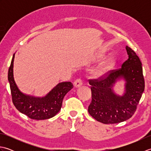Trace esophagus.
I'll list each match as a JSON object with an SVG mask.
<instances>
[{
    "label": "esophagus",
    "instance_id": "obj_1",
    "mask_svg": "<svg viewBox=\"0 0 151 151\" xmlns=\"http://www.w3.org/2000/svg\"><path fill=\"white\" fill-rule=\"evenodd\" d=\"M82 85V81L81 78L76 79L75 81V82H74V86H75V88H78Z\"/></svg>",
    "mask_w": 151,
    "mask_h": 151
}]
</instances>
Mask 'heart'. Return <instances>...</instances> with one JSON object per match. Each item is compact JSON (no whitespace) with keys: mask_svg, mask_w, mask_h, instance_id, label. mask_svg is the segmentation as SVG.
<instances>
[{"mask_svg":"<svg viewBox=\"0 0 151 151\" xmlns=\"http://www.w3.org/2000/svg\"><path fill=\"white\" fill-rule=\"evenodd\" d=\"M105 57L104 54H100L97 57L98 60L103 59ZM115 65V60L113 57H110L106 59L102 63L92 70L91 74L95 77H100L102 75H105L109 70H111Z\"/></svg>","mask_w":151,"mask_h":151,"instance_id":"obj_1","label":"heart"}]
</instances>
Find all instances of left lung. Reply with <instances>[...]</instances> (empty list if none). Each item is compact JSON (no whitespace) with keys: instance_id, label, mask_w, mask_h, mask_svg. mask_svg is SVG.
<instances>
[{"instance_id":"1","label":"left lung","mask_w":151,"mask_h":151,"mask_svg":"<svg viewBox=\"0 0 151 151\" xmlns=\"http://www.w3.org/2000/svg\"><path fill=\"white\" fill-rule=\"evenodd\" d=\"M126 50L129 58L120 69L110 70L103 78L89 80L92 99L88 112L102 123H119L130 119L145 89L142 62L132 49L127 46ZM121 78L126 81L123 96L116 95L112 89Z\"/></svg>"}]
</instances>
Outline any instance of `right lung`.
<instances>
[{"label": "right lung", "instance_id": "add662e5", "mask_svg": "<svg viewBox=\"0 0 151 151\" xmlns=\"http://www.w3.org/2000/svg\"><path fill=\"white\" fill-rule=\"evenodd\" d=\"M14 57L15 54L8 70V78L10 86L12 102L15 108L21 113L32 119L44 120L55 116L61 110L63 97L73 88L72 83H59L43 97H35L22 93L14 81L13 69Z\"/></svg>", "mask_w": 151, "mask_h": 151}]
</instances>
